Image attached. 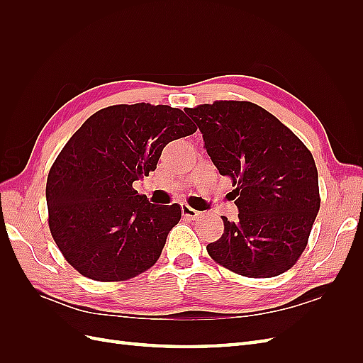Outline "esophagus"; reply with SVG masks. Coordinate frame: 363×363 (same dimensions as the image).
I'll use <instances>...</instances> for the list:
<instances>
[{"mask_svg":"<svg viewBox=\"0 0 363 363\" xmlns=\"http://www.w3.org/2000/svg\"><path fill=\"white\" fill-rule=\"evenodd\" d=\"M182 213H183L184 218H188V219H195V218L200 216V212L195 211V208H192V207H189L188 204H182Z\"/></svg>","mask_w":363,"mask_h":363,"instance_id":"1","label":"esophagus"}]
</instances>
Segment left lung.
<instances>
[{"label": "left lung", "instance_id": "left-lung-1", "mask_svg": "<svg viewBox=\"0 0 363 363\" xmlns=\"http://www.w3.org/2000/svg\"><path fill=\"white\" fill-rule=\"evenodd\" d=\"M184 112L200 128L221 175L238 186V219L223 216L224 233L207 245L219 265L267 279L295 265L320 211L311 151L280 121L248 101H215Z\"/></svg>", "mask_w": 363, "mask_h": 363}]
</instances>
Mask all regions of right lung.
<instances>
[{
	"instance_id": "obj_1",
	"label": "right lung",
	"mask_w": 363,
	"mask_h": 363,
	"mask_svg": "<svg viewBox=\"0 0 363 363\" xmlns=\"http://www.w3.org/2000/svg\"><path fill=\"white\" fill-rule=\"evenodd\" d=\"M180 108L148 103L101 108L75 131L50 169L48 224L82 276L119 281L151 268L182 218L133 183L157 168L164 145L195 133Z\"/></svg>"
}]
</instances>
